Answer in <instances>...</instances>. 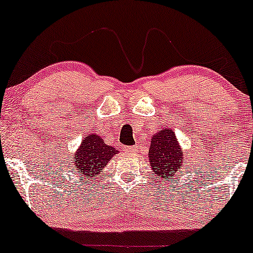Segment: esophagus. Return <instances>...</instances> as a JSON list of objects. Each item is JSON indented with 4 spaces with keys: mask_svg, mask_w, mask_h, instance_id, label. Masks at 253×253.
I'll use <instances>...</instances> for the list:
<instances>
[{
    "mask_svg": "<svg viewBox=\"0 0 253 253\" xmlns=\"http://www.w3.org/2000/svg\"><path fill=\"white\" fill-rule=\"evenodd\" d=\"M126 150L127 151V152H136L137 150H138V146H129V148H126Z\"/></svg>",
    "mask_w": 253,
    "mask_h": 253,
    "instance_id": "1",
    "label": "esophagus"
}]
</instances>
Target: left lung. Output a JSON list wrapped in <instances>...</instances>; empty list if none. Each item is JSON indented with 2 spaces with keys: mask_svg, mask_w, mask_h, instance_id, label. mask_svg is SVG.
Masks as SVG:
<instances>
[{
  "mask_svg": "<svg viewBox=\"0 0 253 253\" xmlns=\"http://www.w3.org/2000/svg\"><path fill=\"white\" fill-rule=\"evenodd\" d=\"M148 158L156 178L163 180L173 177L185 165L182 146L170 127L152 135Z\"/></svg>",
  "mask_w": 253,
  "mask_h": 253,
  "instance_id": "1",
  "label": "left lung"
}]
</instances>
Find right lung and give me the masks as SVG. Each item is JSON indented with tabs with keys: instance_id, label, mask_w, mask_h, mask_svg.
<instances>
[{
	"instance_id": "add662e5",
	"label": "right lung",
	"mask_w": 253,
	"mask_h": 253,
	"mask_svg": "<svg viewBox=\"0 0 253 253\" xmlns=\"http://www.w3.org/2000/svg\"><path fill=\"white\" fill-rule=\"evenodd\" d=\"M112 146L105 144L97 133H90L83 137L82 143L73 156V170L80 176L93 178L107 167L114 156L118 154ZM70 165V164H69Z\"/></svg>"
}]
</instances>
